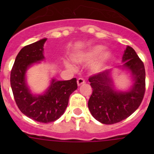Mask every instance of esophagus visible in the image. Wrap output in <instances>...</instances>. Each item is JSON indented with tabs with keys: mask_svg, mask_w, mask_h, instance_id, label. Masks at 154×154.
Listing matches in <instances>:
<instances>
[{
	"mask_svg": "<svg viewBox=\"0 0 154 154\" xmlns=\"http://www.w3.org/2000/svg\"><path fill=\"white\" fill-rule=\"evenodd\" d=\"M85 80H84L82 78H79L78 80H77V84H78L79 86H80V85H81L84 84V83H85Z\"/></svg>",
	"mask_w": 154,
	"mask_h": 154,
	"instance_id": "esophagus-1",
	"label": "esophagus"
}]
</instances>
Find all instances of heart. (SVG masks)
Wrapping results in <instances>:
<instances>
[{
  "instance_id": "b5f03b06",
  "label": "heart",
  "mask_w": 154,
  "mask_h": 154,
  "mask_svg": "<svg viewBox=\"0 0 154 154\" xmlns=\"http://www.w3.org/2000/svg\"><path fill=\"white\" fill-rule=\"evenodd\" d=\"M104 47L102 45H95L86 48L84 51L76 54L73 56V60L77 63H85V62H90L92 61L96 60V58L101 54V57L99 58L96 62H94L92 65V69L95 72L101 70L102 68L103 67L104 64L106 61L109 60L110 55L109 53L105 52Z\"/></svg>"
}]
</instances>
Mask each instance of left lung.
<instances>
[{
    "mask_svg": "<svg viewBox=\"0 0 154 154\" xmlns=\"http://www.w3.org/2000/svg\"><path fill=\"white\" fill-rule=\"evenodd\" d=\"M123 65L134 76L133 89L119 92L112 89L109 71L99 72L89 78L92 93L88 106L96 120L104 124H114L129 117L141 104L146 90V73L143 62L133 48L128 46L123 55Z\"/></svg>",
    "mask_w": 154,
    "mask_h": 154,
    "instance_id": "obj_1",
    "label": "left lung"
}]
</instances>
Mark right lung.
Here are the masks:
<instances>
[{
  "instance_id": "right-lung-1",
  "label": "right lung",
  "mask_w": 154,
  "mask_h": 154,
  "mask_svg": "<svg viewBox=\"0 0 154 154\" xmlns=\"http://www.w3.org/2000/svg\"><path fill=\"white\" fill-rule=\"evenodd\" d=\"M46 38L24 46L19 51L11 72V86L17 107L28 117L39 123H51L64 113L69 96L77 89L75 78L66 81L53 79L49 89L42 96H34L25 83V72L31 64L42 60Z\"/></svg>"
}]
</instances>
